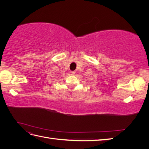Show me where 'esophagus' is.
Wrapping results in <instances>:
<instances>
[{
    "instance_id": "obj_1",
    "label": "esophagus",
    "mask_w": 149,
    "mask_h": 149,
    "mask_svg": "<svg viewBox=\"0 0 149 149\" xmlns=\"http://www.w3.org/2000/svg\"><path fill=\"white\" fill-rule=\"evenodd\" d=\"M75 73H76V71H71V74L72 75H74Z\"/></svg>"
}]
</instances>
